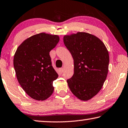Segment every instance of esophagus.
<instances>
[{"label": "esophagus", "instance_id": "34e87169", "mask_svg": "<svg viewBox=\"0 0 128 128\" xmlns=\"http://www.w3.org/2000/svg\"><path fill=\"white\" fill-rule=\"evenodd\" d=\"M59 71L61 72V73L62 74V73H63V72H64V68H59Z\"/></svg>", "mask_w": 128, "mask_h": 128}]
</instances>
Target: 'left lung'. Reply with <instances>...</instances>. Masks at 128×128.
Instances as JSON below:
<instances>
[{
	"mask_svg": "<svg viewBox=\"0 0 128 128\" xmlns=\"http://www.w3.org/2000/svg\"><path fill=\"white\" fill-rule=\"evenodd\" d=\"M64 42L74 63V74L67 80L69 88L80 100H90L106 78L109 64L106 47L98 37L86 32L65 35Z\"/></svg>",
	"mask_w": 128,
	"mask_h": 128,
	"instance_id": "obj_1",
	"label": "left lung"
}]
</instances>
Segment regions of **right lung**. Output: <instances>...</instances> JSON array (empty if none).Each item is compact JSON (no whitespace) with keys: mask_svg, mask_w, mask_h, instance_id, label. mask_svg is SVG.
Returning a JSON list of instances; mask_svg holds the SVG:
<instances>
[{"mask_svg":"<svg viewBox=\"0 0 128 128\" xmlns=\"http://www.w3.org/2000/svg\"><path fill=\"white\" fill-rule=\"evenodd\" d=\"M59 40L58 36L40 33L24 40L14 54L18 82L33 99L45 100L54 92L53 82L58 75L52 66L50 52Z\"/></svg>","mask_w":128,"mask_h":128,"instance_id":"obj_1","label":"right lung"}]
</instances>
